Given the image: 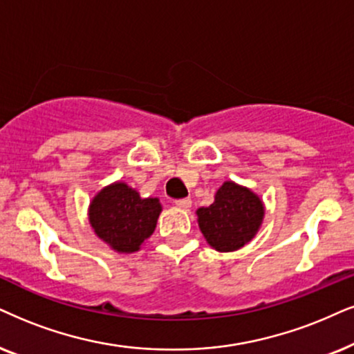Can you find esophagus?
Returning <instances> with one entry per match:
<instances>
[{
    "label": "esophagus",
    "instance_id": "obj_1",
    "mask_svg": "<svg viewBox=\"0 0 354 354\" xmlns=\"http://www.w3.org/2000/svg\"><path fill=\"white\" fill-rule=\"evenodd\" d=\"M174 204H176L178 207H180V209H189V207H191V204H192V201H191L189 198H185V199H176V201H174Z\"/></svg>",
    "mask_w": 354,
    "mask_h": 354
}]
</instances>
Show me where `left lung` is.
I'll use <instances>...</instances> for the list:
<instances>
[{
  "instance_id": "8db88e82",
  "label": "left lung",
  "mask_w": 354,
  "mask_h": 354,
  "mask_svg": "<svg viewBox=\"0 0 354 354\" xmlns=\"http://www.w3.org/2000/svg\"><path fill=\"white\" fill-rule=\"evenodd\" d=\"M199 229L217 252H235L257 235L265 216L261 199L248 187L225 181L209 207L198 209Z\"/></svg>"
}]
</instances>
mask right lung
I'll use <instances>...</instances> for the list:
<instances>
[{
	"instance_id": "add662e5",
	"label": "right lung",
	"mask_w": 354,
	"mask_h": 354,
	"mask_svg": "<svg viewBox=\"0 0 354 354\" xmlns=\"http://www.w3.org/2000/svg\"><path fill=\"white\" fill-rule=\"evenodd\" d=\"M162 204L140 194L122 181L102 187L89 204V223L95 234L119 253H133L155 232Z\"/></svg>"
}]
</instances>
